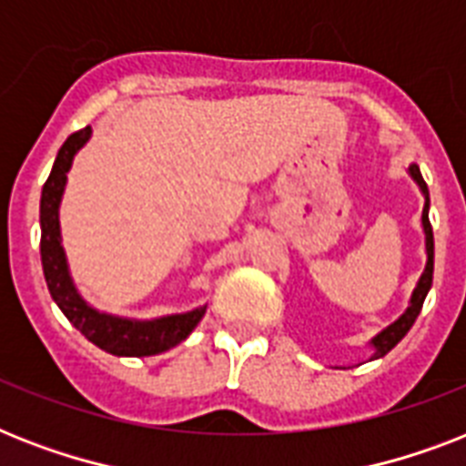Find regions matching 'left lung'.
Returning a JSON list of instances; mask_svg holds the SVG:
<instances>
[{
	"label": "left lung",
	"instance_id": "left-lung-1",
	"mask_svg": "<svg viewBox=\"0 0 466 466\" xmlns=\"http://www.w3.org/2000/svg\"><path fill=\"white\" fill-rule=\"evenodd\" d=\"M409 174L413 176V181L419 183L420 190H423V196H426V205H423V229H426V270H423V276H420L419 285H416V290L411 295V305L409 309L401 314V317L394 321L391 326H387L382 333H377L375 339H372V346H375V358H382L391 350V348L397 346L399 340L404 339L409 329L413 326L416 317L420 314V307H423V299H426L428 290H431V285H433V227H431V219H428V208H431V198H428V186L423 181V176H420V168L416 164L409 167Z\"/></svg>",
	"mask_w": 466,
	"mask_h": 466
}]
</instances>
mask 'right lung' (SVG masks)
<instances>
[{"instance_id": "add662e5", "label": "right lung", "mask_w": 466, "mask_h": 466, "mask_svg": "<svg viewBox=\"0 0 466 466\" xmlns=\"http://www.w3.org/2000/svg\"><path fill=\"white\" fill-rule=\"evenodd\" d=\"M91 127H84L79 133H72L57 152L53 171L47 176L43 193H40V261L46 273L47 290L62 309V314L106 353L130 355V358H145V355L164 353L168 348L178 346L186 340L198 321L203 319L205 307L193 309L188 314H174V317H161L155 321H130V319L111 317L101 311L91 309L79 292L72 285L67 261L60 244V208L62 190L67 181V171L72 167L76 149L89 140Z\"/></svg>"}]
</instances>
